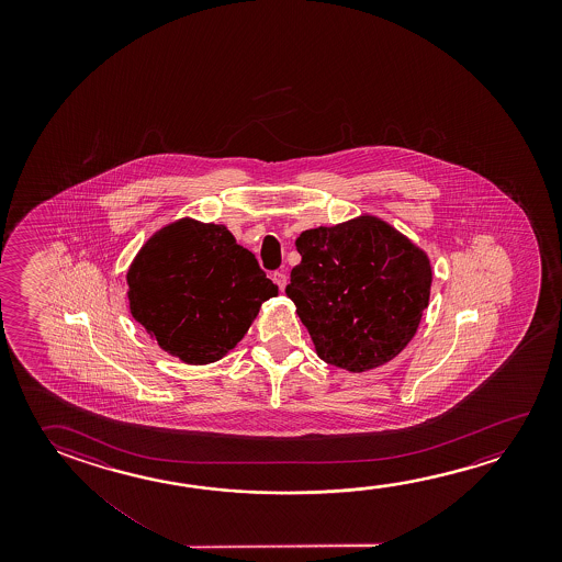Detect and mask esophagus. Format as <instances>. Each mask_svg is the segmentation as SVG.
Segmentation results:
<instances>
[{"label": "esophagus", "mask_w": 562, "mask_h": 562, "mask_svg": "<svg viewBox=\"0 0 562 562\" xmlns=\"http://www.w3.org/2000/svg\"><path fill=\"white\" fill-rule=\"evenodd\" d=\"M272 280H274V284H278V288L284 292L285 284H288V277H285L284 272L278 270V272L272 274Z\"/></svg>", "instance_id": "esophagus-1"}]
</instances>
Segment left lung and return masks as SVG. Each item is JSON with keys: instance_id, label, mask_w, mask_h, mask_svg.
Instances as JSON below:
<instances>
[{"instance_id": "obj_1", "label": "left lung", "mask_w": 562, "mask_h": 562, "mask_svg": "<svg viewBox=\"0 0 562 562\" xmlns=\"http://www.w3.org/2000/svg\"><path fill=\"white\" fill-rule=\"evenodd\" d=\"M285 295L327 364L367 372L414 339L431 294V262L374 215L307 229Z\"/></svg>"}]
</instances>
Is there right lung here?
Returning a JSON list of instances; mask_svg holds the SVG:
<instances>
[{"label": "right lung", "mask_w": 562, "mask_h": 562, "mask_svg": "<svg viewBox=\"0 0 562 562\" xmlns=\"http://www.w3.org/2000/svg\"><path fill=\"white\" fill-rule=\"evenodd\" d=\"M130 310L158 347L186 364L223 359L278 295L225 225L182 217L158 229L127 270Z\"/></svg>", "instance_id": "obj_1"}]
</instances>
